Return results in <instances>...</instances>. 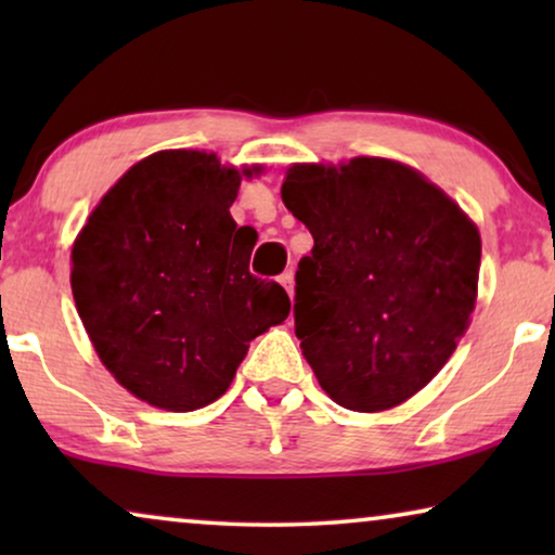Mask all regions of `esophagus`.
Wrapping results in <instances>:
<instances>
[{
  "mask_svg": "<svg viewBox=\"0 0 555 555\" xmlns=\"http://www.w3.org/2000/svg\"><path fill=\"white\" fill-rule=\"evenodd\" d=\"M280 285L285 287L287 295H293V287H295V272H293V270H285L283 275H280Z\"/></svg>",
  "mask_w": 555,
  "mask_h": 555,
  "instance_id": "obj_1",
  "label": "esophagus"
}]
</instances>
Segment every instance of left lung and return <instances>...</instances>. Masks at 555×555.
Instances as JSON below:
<instances>
[{
    "mask_svg": "<svg viewBox=\"0 0 555 555\" xmlns=\"http://www.w3.org/2000/svg\"><path fill=\"white\" fill-rule=\"evenodd\" d=\"M285 207L313 234L295 272V336L318 384L384 412L439 374L465 336L480 232L420 171L374 156L295 164Z\"/></svg>",
    "mask_w": 555,
    "mask_h": 555,
    "instance_id": "left-lung-1",
    "label": "left lung"
}]
</instances>
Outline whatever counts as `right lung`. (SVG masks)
<instances>
[{
	"mask_svg": "<svg viewBox=\"0 0 555 555\" xmlns=\"http://www.w3.org/2000/svg\"><path fill=\"white\" fill-rule=\"evenodd\" d=\"M204 151H158L103 196L73 245V298L103 366L133 397L194 412L222 397L249 340L291 313L249 272L230 207L242 177Z\"/></svg>",
	"mask_w": 555,
	"mask_h": 555,
	"instance_id": "obj_1",
	"label": "right lung"
}]
</instances>
